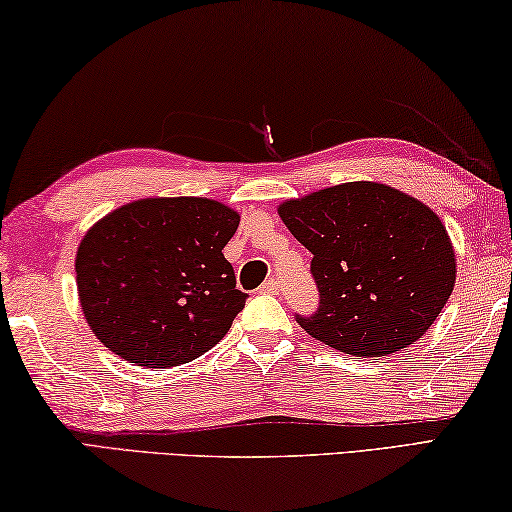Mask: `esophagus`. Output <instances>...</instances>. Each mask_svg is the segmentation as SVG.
<instances>
[{"instance_id":"esophagus-1","label":"esophagus","mask_w":512,"mask_h":512,"mask_svg":"<svg viewBox=\"0 0 512 512\" xmlns=\"http://www.w3.org/2000/svg\"><path fill=\"white\" fill-rule=\"evenodd\" d=\"M259 291H262V294H271V296L280 294V280H278V278H271V280H266L264 285L259 287Z\"/></svg>"}]
</instances>
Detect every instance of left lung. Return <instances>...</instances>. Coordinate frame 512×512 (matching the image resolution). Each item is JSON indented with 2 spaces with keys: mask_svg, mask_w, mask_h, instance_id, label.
<instances>
[{
  "mask_svg": "<svg viewBox=\"0 0 512 512\" xmlns=\"http://www.w3.org/2000/svg\"><path fill=\"white\" fill-rule=\"evenodd\" d=\"M310 250L321 305L298 316L319 342L383 358L433 326L456 285V253L431 207L394 186L346 182L278 205Z\"/></svg>",
  "mask_w": 512,
  "mask_h": 512,
  "instance_id": "1",
  "label": "left lung"
}]
</instances>
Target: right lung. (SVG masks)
<instances>
[{
  "mask_svg": "<svg viewBox=\"0 0 512 512\" xmlns=\"http://www.w3.org/2000/svg\"><path fill=\"white\" fill-rule=\"evenodd\" d=\"M241 216L209 198H141L84 234L77 294L93 335L148 369L191 362L216 346L246 305L223 257Z\"/></svg>",
  "mask_w": 512,
  "mask_h": 512,
  "instance_id": "add662e5",
  "label": "right lung"
}]
</instances>
